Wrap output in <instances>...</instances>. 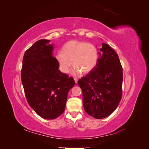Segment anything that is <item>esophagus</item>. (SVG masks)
Segmentation results:
<instances>
[{"label": "esophagus", "instance_id": "esophagus-1", "mask_svg": "<svg viewBox=\"0 0 149 149\" xmlns=\"http://www.w3.org/2000/svg\"><path fill=\"white\" fill-rule=\"evenodd\" d=\"M74 81H75V83H76V84L78 83V79H77V78H74Z\"/></svg>", "mask_w": 149, "mask_h": 149}]
</instances>
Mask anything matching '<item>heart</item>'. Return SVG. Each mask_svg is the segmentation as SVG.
<instances>
[{"label": "heart", "instance_id": "1", "mask_svg": "<svg viewBox=\"0 0 149 149\" xmlns=\"http://www.w3.org/2000/svg\"><path fill=\"white\" fill-rule=\"evenodd\" d=\"M56 59L60 70L64 73H69L73 65L74 66L71 73L76 76L82 71L88 73L95 68L99 59V52L92 43L71 40L64 45L62 52L56 53Z\"/></svg>", "mask_w": 149, "mask_h": 149}]
</instances>
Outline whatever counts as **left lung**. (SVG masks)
I'll list each match as a JSON object with an SVG mask.
<instances>
[{"instance_id":"obj_1","label":"left lung","mask_w":149,"mask_h":149,"mask_svg":"<svg viewBox=\"0 0 149 149\" xmlns=\"http://www.w3.org/2000/svg\"><path fill=\"white\" fill-rule=\"evenodd\" d=\"M97 65L79 79L86 112L96 119L109 116L118 106L122 97L123 73L118 55L109 45L102 43Z\"/></svg>"}]
</instances>
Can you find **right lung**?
Listing matches in <instances>:
<instances>
[{
	"label": "right lung",
	"mask_w": 149,
	"mask_h": 149,
	"mask_svg": "<svg viewBox=\"0 0 149 149\" xmlns=\"http://www.w3.org/2000/svg\"><path fill=\"white\" fill-rule=\"evenodd\" d=\"M50 40H40L24 55L22 83L30 107L45 119L57 118L64 112L68 93L74 85L72 77L60 71L53 56Z\"/></svg>",
	"instance_id": "right-lung-1"
}]
</instances>
